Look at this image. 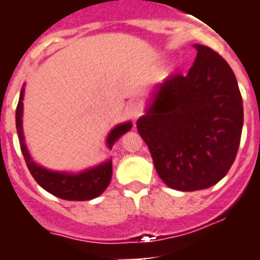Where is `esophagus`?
Returning <instances> with one entry per match:
<instances>
[{
  "label": "esophagus",
  "mask_w": 260,
  "mask_h": 260,
  "mask_svg": "<svg viewBox=\"0 0 260 260\" xmlns=\"http://www.w3.org/2000/svg\"><path fill=\"white\" fill-rule=\"evenodd\" d=\"M127 110H128V116L132 117L133 121H137V119L143 114V107H142L141 103H138V102H134L128 105Z\"/></svg>",
  "instance_id": "34e87169"
}]
</instances>
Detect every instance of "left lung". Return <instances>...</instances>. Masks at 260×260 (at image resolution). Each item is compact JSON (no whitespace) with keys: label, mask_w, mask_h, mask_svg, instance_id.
Wrapping results in <instances>:
<instances>
[{"label":"left lung","mask_w":260,"mask_h":260,"mask_svg":"<svg viewBox=\"0 0 260 260\" xmlns=\"http://www.w3.org/2000/svg\"><path fill=\"white\" fill-rule=\"evenodd\" d=\"M187 75L156 86L146 114L137 121L156 172L171 189H208L224 178L240 147L242 96L231 66L220 54L195 44Z\"/></svg>","instance_id":"left-lung-1"}]
</instances>
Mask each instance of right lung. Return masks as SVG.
I'll list each match as a JSON object with an SVG mask.
<instances>
[{
	"mask_svg": "<svg viewBox=\"0 0 260 260\" xmlns=\"http://www.w3.org/2000/svg\"><path fill=\"white\" fill-rule=\"evenodd\" d=\"M23 96H24V84L20 89L19 102H18L17 113H15V123H17L20 150L24 156L28 171L31 172L36 182L48 192L53 194L57 198L65 199V201H91L103 194L112 180V158L96 165V167L79 172V173L49 171L32 160L31 155L27 150L26 142H24V135H23ZM132 126L133 123L130 121L114 126L107 137L108 148L112 150L113 144L125 133H127Z\"/></svg>",
	"mask_w": 260,
	"mask_h": 260,
	"instance_id": "1",
	"label": "right lung"
}]
</instances>
